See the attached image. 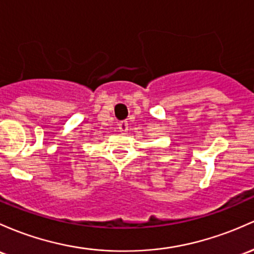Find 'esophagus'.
<instances>
[{"label": "esophagus", "instance_id": "1", "mask_svg": "<svg viewBox=\"0 0 254 254\" xmlns=\"http://www.w3.org/2000/svg\"><path fill=\"white\" fill-rule=\"evenodd\" d=\"M118 129H119V131L123 132V133L127 132V130H129V124H127V121L119 122Z\"/></svg>", "mask_w": 254, "mask_h": 254}]
</instances>
